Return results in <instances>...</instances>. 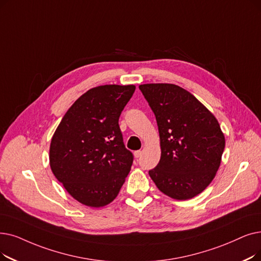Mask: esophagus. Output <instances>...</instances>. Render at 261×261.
I'll return each instance as SVG.
<instances>
[{"instance_id": "obj_1", "label": "esophagus", "mask_w": 261, "mask_h": 261, "mask_svg": "<svg viewBox=\"0 0 261 261\" xmlns=\"http://www.w3.org/2000/svg\"><path fill=\"white\" fill-rule=\"evenodd\" d=\"M141 155H142V151H141V150H137V151H134V156L137 158V159H138V158H140Z\"/></svg>"}]
</instances>
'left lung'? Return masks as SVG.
<instances>
[{
	"instance_id": "8db88e82",
	"label": "left lung",
	"mask_w": 261,
	"mask_h": 261,
	"mask_svg": "<svg viewBox=\"0 0 261 261\" xmlns=\"http://www.w3.org/2000/svg\"><path fill=\"white\" fill-rule=\"evenodd\" d=\"M156 119L161 159L149 171L156 188L178 200L193 198L213 180L225 137L218 119L193 95L175 84L140 85Z\"/></svg>"
}]
</instances>
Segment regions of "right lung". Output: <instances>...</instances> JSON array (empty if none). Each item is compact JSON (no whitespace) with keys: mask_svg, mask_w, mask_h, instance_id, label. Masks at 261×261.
<instances>
[{"mask_svg":"<svg viewBox=\"0 0 261 261\" xmlns=\"http://www.w3.org/2000/svg\"><path fill=\"white\" fill-rule=\"evenodd\" d=\"M134 85L90 88L69 108L50 144L52 173L74 199L92 208L118 195L133 162L118 119Z\"/></svg>","mask_w":261,"mask_h":261,"instance_id":"obj_1","label":"right lung"}]
</instances>
